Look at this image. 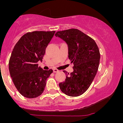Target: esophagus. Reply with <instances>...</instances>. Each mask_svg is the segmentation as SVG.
Listing matches in <instances>:
<instances>
[{
    "label": "esophagus",
    "mask_w": 123,
    "mask_h": 123,
    "mask_svg": "<svg viewBox=\"0 0 123 123\" xmlns=\"http://www.w3.org/2000/svg\"><path fill=\"white\" fill-rule=\"evenodd\" d=\"M58 71H59V70H57V69H53V72L54 73H57V72H58Z\"/></svg>",
    "instance_id": "esophagus-1"
}]
</instances>
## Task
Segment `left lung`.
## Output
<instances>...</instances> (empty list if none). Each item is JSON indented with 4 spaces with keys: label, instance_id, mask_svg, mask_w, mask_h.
Here are the masks:
<instances>
[{
    "label": "left lung",
    "instance_id": "8db88e82",
    "mask_svg": "<svg viewBox=\"0 0 123 123\" xmlns=\"http://www.w3.org/2000/svg\"><path fill=\"white\" fill-rule=\"evenodd\" d=\"M66 42L73 72L67 73L65 81L59 84L62 92L78 97L88 90L98 71L100 61L98 47L94 39L77 29L58 31L55 35Z\"/></svg>",
    "mask_w": 123,
    "mask_h": 123
}]
</instances>
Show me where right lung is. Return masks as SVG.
<instances>
[{"instance_id": "1", "label": "right lung", "mask_w": 123, "mask_h": 123, "mask_svg": "<svg viewBox=\"0 0 123 123\" xmlns=\"http://www.w3.org/2000/svg\"><path fill=\"white\" fill-rule=\"evenodd\" d=\"M55 31H33L25 33L15 45L8 68L14 84L24 97L35 98L43 92L46 80L53 70L38 66Z\"/></svg>"}]
</instances>
